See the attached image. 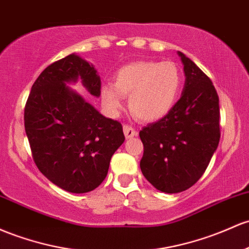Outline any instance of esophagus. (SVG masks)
<instances>
[{
  "mask_svg": "<svg viewBox=\"0 0 249 249\" xmlns=\"http://www.w3.org/2000/svg\"><path fill=\"white\" fill-rule=\"evenodd\" d=\"M123 129H124L125 137L126 138H132L135 137V136H137V131L135 130V127H132L129 124H125L124 126H123Z\"/></svg>",
  "mask_w": 249,
  "mask_h": 249,
  "instance_id": "esophagus-1",
  "label": "esophagus"
}]
</instances>
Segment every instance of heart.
I'll return each mask as SVG.
<instances>
[{"label": "heart", "instance_id": "1", "mask_svg": "<svg viewBox=\"0 0 249 249\" xmlns=\"http://www.w3.org/2000/svg\"><path fill=\"white\" fill-rule=\"evenodd\" d=\"M182 73L173 61H136L120 67L113 85L103 89V100L112 111L123 106V97L130 95L129 105L136 117L154 122L166 116L178 100Z\"/></svg>", "mask_w": 249, "mask_h": 249}]
</instances>
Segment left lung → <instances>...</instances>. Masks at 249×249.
<instances>
[{
	"instance_id": "left-lung-1",
	"label": "left lung",
	"mask_w": 249,
	"mask_h": 249,
	"mask_svg": "<svg viewBox=\"0 0 249 249\" xmlns=\"http://www.w3.org/2000/svg\"><path fill=\"white\" fill-rule=\"evenodd\" d=\"M184 65L183 93L173 110L142 129L141 170L156 189L168 194L193 187L206 171L220 142V105L213 81L179 53Z\"/></svg>"
}]
</instances>
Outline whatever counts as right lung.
<instances>
[{"mask_svg":"<svg viewBox=\"0 0 249 249\" xmlns=\"http://www.w3.org/2000/svg\"><path fill=\"white\" fill-rule=\"evenodd\" d=\"M78 78L99 97L97 71L78 55L46 67L24 106V129L41 173L61 189L84 194L102 184L125 136L118 120L105 118L65 84Z\"/></svg>","mask_w":249,"mask_h":249,"instance_id":"add662e5","label":"right lung"}]
</instances>
